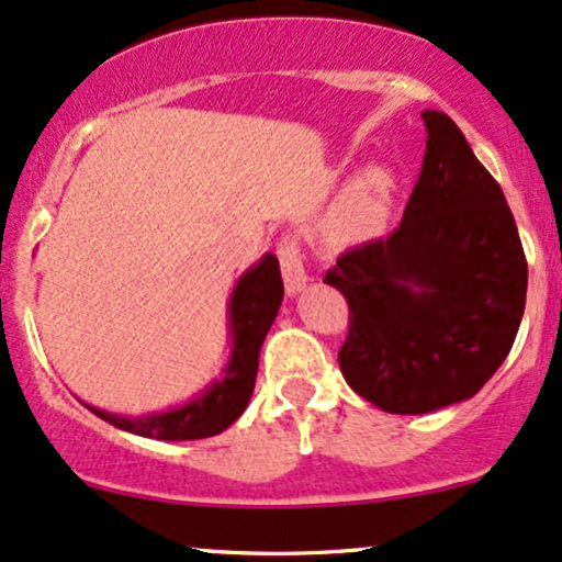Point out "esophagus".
<instances>
[{
	"instance_id": "1",
	"label": "esophagus",
	"mask_w": 562,
	"mask_h": 562,
	"mask_svg": "<svg viewBox=\"0 0 562 562\" xmlns=\"http://www.w3.org/2000/svg\"><path fill=\"white\" fill-rule=\"evenodd\" d=\"M279 260L283 270V283H286V292L296 294L307 286V270H304L300 245L292 237H283L279 245Z\"/></svg>"
}]
</instances>
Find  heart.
I'll return each instance as SVG.
<instances>
[{
    "label": "heart",
    "instance_id": "heart-1",
    "mask_svg": "<svg viewBox=\"0 0 562 562\" xmlns=\"http://www.w3.org/2000/svg\"><path fill=\"white\" fill-rule=\"evenodd\" d=\"M391 190L393 179L385 169H367L330 216L328 239L336 247H355L378 237L391 207Z\"/></svg>",
    "mask_w": 562,
    "mask_h": 562
}]
</instances>
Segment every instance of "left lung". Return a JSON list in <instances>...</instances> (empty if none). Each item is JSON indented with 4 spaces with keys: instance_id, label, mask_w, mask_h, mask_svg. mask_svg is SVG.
I'll return each instance as SVG.
<instances>
[{
    "instance_id": "obj_1",
    "label": "left lung",
    "mask_w": 562,
    "mask_h": 562,
    "mask_svg": "<svg viewBox=\"0 0 562 562\" xmlns=\"http://www.w3.org/2000/svg\"><path fill=\"white\" fill-rule=\"evenodd\" d=\"M427 150L404 218L325 273L349 302L346 383L391 414L472 398L516 341L526 255L501 184L456 122L422 112Z\"/></svg>"
}]
</instances>
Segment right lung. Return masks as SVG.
I'll use <instances>...</instances> for the list:
<instances>
[{"instance_id":"right-lung-1","label":"right lung","mask_w":562,"mask_h":562,"mask_svg":"<svg viewBox=\"0 0 562 562\" xmlns=\"http://www.w3.org/2000/svg\"><path fill=\"white\" fill-rule=\"evenodd\" d=\"M281 300L283 281L279 260H276V255H266L258 266H252L241 276L234 286L232 300H228L232 357H228L224 375L207 387L203 396L192 398L190 404L135 419L86 406L109 425L154 440H200L224 432L232 422L239 419L249 396H252L260 346L266 341L276 315H279Z\"/></svg>"}]
</instances>
